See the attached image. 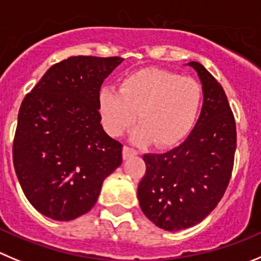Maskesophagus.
<instances>
[{
  "instance_id": "obj_1",
  "label": "esophagus",
  "mask_w": 261,
  "mask_h": 261,
  "mask_svg": "<svg viewBox=\"0 0 261 261\" xmlns=\"http://www.w3.org/2000/svg\"><path fill=\"white\" fill-rule=\"evenodd\" d=\"M137 153H138L137 151L133 150V148H130V147H128V146H124L123 147V158L124 159H128V158H130V156H136Z\"/></svg>"
}]
</instances>
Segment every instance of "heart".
Here are the masks:
<instances>
[{"mask_svg":"<svg viewBox=\"0 0 261 261\" xmlns=\"http://www.w3.org/2000/svg\"><path fill=\"white\" fill-rule=\"evenodd\" d=\"M201 105V87L192 78L160 69H142L121 81L119 91L103 87L98 93L101 123L110 136L130 133L136 145L152 142L169 147L192 128Z\"/></svg>","mask_w":261,"mask_h":261,"instance_id":"obj_1","label":"heart"}]
</instances>
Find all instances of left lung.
<instances>
[{
	"label": "left lung",
	"instance_id": "1",
	"mask_svg": "<svg viewBox=\"0 0 261 261\" xmlns=\"http://www.w3.org/2000/svg\"><path fill=\"white\" fill-rule=\"evenodd\" d=\"M202 86V109L192 132L178 147L146 153V174L137 197L143 214L159 228L182 230L202 222L229 183L236 123L224 89L197 61L187 64Z\"/></svg>",
	"mask_w": 261,
	"mask_h": 261
}]
</instances>
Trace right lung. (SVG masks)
I'll use <instances>...</instances> for the list:
<instances>
[{"label":"right lung","mask_w":261,"mask_h":261,"mask_svg":"<svg viewBox=\"0 0 261 261\" xmlns=\"http://www.w3.org/2000/svg\"><path fill=\"white\" fill-rule=\"evenodd\" d=\"M121 58L73 56L55 64L23 100L12 159L36 210L68 222L93 207L121 164L123 145L101 125L98 93Z\"/></svg>","instance_id":"add662e5"}]
</instances>
